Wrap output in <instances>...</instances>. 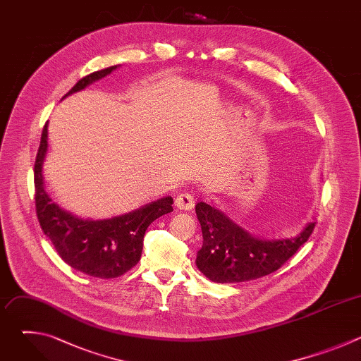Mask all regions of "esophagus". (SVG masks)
I'll return each instance as SVG.
<instances>
[{"mask_svg": "<svg viewBox=\"0 0 361 361\" xmlns=\"http://www.w3.org/2000/svg\"><path fill=\"white\" fill-rule=\"evenodd\" d=\"M176 207L178 210H184V212H190L194 207V197L190 192H181L176 197Z\"/></svg>", "mask_w": 361, "mask_h": 361, "instance_id": "esophagus-1", "label": "esophagus"}]
</instances>
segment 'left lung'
I'll list each match as a JSON object with an SVG mask.
<instances>
[{
  "label": "left lung",
  "instance_id": "1",
  "mask_svg": "<svg viewBox=\"0 0 361 361\" xmlns=\"http://www.w3.org/2000/svg\"><path fill=\"white\" fill-rule=\"evenodd\" d=\"M202 231L197 252L198 270L214 283H241L277 271L308 240L316 223H308L295 237L269 240L255 237L207 202L195 205Z\"/></svg>",
  "mask_w": 361,
  "mask_h": 361
}]
</instances>
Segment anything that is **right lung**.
<instances>
[{
  "mask_svg": "<svg viewBox=\"0 0 361 361\" xmlns=\"http://www.w3.org/2000/svg\"><path fill=\"white\" fill-rule=\"evenodd\" d=\"M117 67L113 66L82 77L63 98L84 90ZM47 127L45 124L34 166L35 212L44 234L68 266L87 276L116 279L126 274L140 262L147 227L173 212V198L164 197L134 212L102 220L81 219L66 212L49 198L44 188L42 163L48 147Z\"/></svg>",
  "mask_w": 361,
  "mask_h": 361,
  "instance_id": "1",
  "label": "right lung"
}]
</instances>
